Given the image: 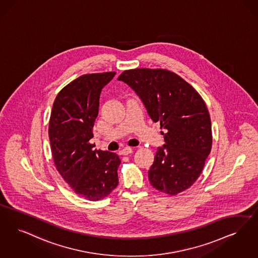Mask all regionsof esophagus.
Segmentation results:
<instances>
[{
    "instance_id": "1",
    "label": "esophagus",
    "mask_w": 258,
    "mask_h": 258,
    "mask_svg": "<svg viewBox=\"0 0 258 258\" xmlns=\"http://www.w3.org/2000/svg\"><path fill=\"white\" fill-rule=\"evenodd\" d=\"M133 152H134V151H133V149H132L131 147H125V148H124V149L122 150V155H131V154H133Z\"/></svg>"
}]
</instances>
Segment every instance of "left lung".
I'll return each instance as SVG.
<instances>
[{"label":"left lung","mask_w":258,"mask_h":258,"mask_svg":"<svg viewBox=\"0 0 258 258\" xmlns=\"http://www.w3.org/2000/svg\"><path fill=\"white\" fill-rule=\"evenodd\" d=\"M139 96L151 119L160 124L165 144L149 171L151 184L174 196L201 175L212 147L209 112L201 95L175 73L139 68L118 77Z\"/></svg>","instance_id":"8db88e82"}]
</instances>
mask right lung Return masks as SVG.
Listing matches in <instances>:
<instances>
[{
	"label": "right lung",
	"instance_id": "right-lung-1",
	"mask_svg": "<svg viewBox=\"0 0 258 258\" xmlns=\"http://www.w3.org/2000/svg\"><path fill=\"white\" fill-rule=\"evenodd\" d=\"M115 72L83 75L63 87L52 104L49 138L52 158L63 179L79 196L96 202L118 183L119 156L93 149V126L100 95Z\"/></svg>",
	"mask_w": 258,
	"mask_h": 258
}]
</instances>
